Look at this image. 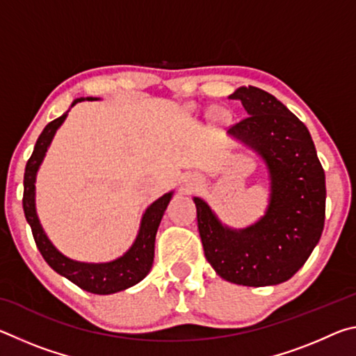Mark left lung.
Segmentation results:
<instances>
[{
	"label": "left lung",
	"mask_w": 356,
	"mask_h": 356,
	"mask_svg": "<svg viewBox=\"0 0 356 356\" xmlns=\"http://www.w3.org/2000/svg\"><path fill=\"white\" fill-rule=\"evenodd\" d=\"M248 116L229 134L261 154L270 171V204L261 220L246 229L222 226L206 202L195 197L204 254L222 280L240 286H273L303 267L322 236L325 172L306 125L275 95L238 88Z\"/></svg>",
	"instance_id": "8db88e82"
}]
</instances>
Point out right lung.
<instances>
[{
  "label": "right lung",
  "mask_w": 356,
  "mask_h": 356,
  "mask_svg": "<svg viewBox=\"0 0 356 356\" xmlns=\"http://www.w3.org/2000/svg\"><path fill=\"white\" fill-rule=\"evenodd\" d=\"M81 100L83 99H76L72 104V106ZM65 118H67V113L55 120H51L50 124H47V127L38 138L33 155L29 156L26 163L25 179H23V186H25V190H23V210H25L26 221L31 226L34 242L38 245L42 257L45 259V262L56 273L65 276L69 281L83 289V291L91 293L108 295L124 291V289L135 286L143 278H146V275L152 268L155 234L172 193H166V195H163L160 200H156L147 207L146 213L143 215L140 232H138L135 243L131 245V248L122 257L105 264H84L72 261V259L61 254L45 236L44 229H42L39 222L38 213H35L34 182L35 174H38L42 160H44L47 149L50 146L53 136H55L56 130L64 122Z\"/></svg>",
  "instance_id": "right-lung-1"
}]
</instances>
